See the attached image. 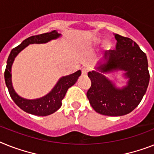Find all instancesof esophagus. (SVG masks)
<instances>
[{
    "instance_id": "esophagus-1",
    "label": "esophagus",
    "mask_w": 154,
    "mask_h": 154,
    "mask_svg": "<svg viewBox=\"0 0 154 154\" xmlns=\"http://www.w3.org/2000/svg\"><path fill=\"white\" fill-rule=\"evenodd\" d=\"M88 72H89V69L87 68H83L82 69V74L83 75H86L87 73H88Z\"/></svg>"
}]
</instances>
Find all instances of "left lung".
Masks as SVG:
<instances>
[{
    "instance_id": "1",
    "label": "left lung",
    "mask_w": 154,
    "mask_h": 154,
    "mask_svg": "<svg viewBox=\"0 0 154 154\" xmlns=\"http://www.w3.org/2000/svg\"><path fill=\"white\" fill-rule=\"evenodd\" d=\"M117 41L115 49L105 53V63L99 66L101 72L125 71L128 85L116 88L105 75L93 71L88 72L91 86L86 96L95 111L110 116L130 113L141 102L149 82L148 61L146 53L129 38L115 34Z\"/></svg>"
}]
</instances>
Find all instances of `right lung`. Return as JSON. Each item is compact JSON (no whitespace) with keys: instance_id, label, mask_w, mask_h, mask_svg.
Listing matches in <instances>:
<instances>
[{"instance_id":"right-lung-1","label":"right lung","mask_w":154,"mask_h":154,"mask_svg":"<svg viewBox=\"0 0 154 154\" xmlns=\"http://www.w3.org/2000/svg\"><path fill=\"white\" fill-rule=\"evenodd\" d=\"M60 36V34H58L57 30H53L49 33H45V34L29 37L25 39L20 45L12 49L8 56L6 69L5 72L6 86L8 87L10 96L14 102L26 112L35 116H45L50 115L55 112L61 107V101L65 96L66 92L68 88L75 83L81 75V71H78L70 75L63 76L58 81L51 92H49L47 95L38 99L27 100V99L23 98L20 97L14 91L12 85H11V68L14 59L18 55V53L22 51L24 48H26L30 44H34V43L41 44V43L48 42L50 40L57 38Z\"/></svg>"}]
</instances>
